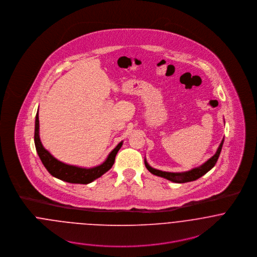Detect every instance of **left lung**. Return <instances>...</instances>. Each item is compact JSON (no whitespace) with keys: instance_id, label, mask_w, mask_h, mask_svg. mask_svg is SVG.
I'll list each match as a JSON object with an SVG mask.
<instances>
[{"instance_id":"left-lung-1","label":"left lung","mask_w":257,"mask_h":257,"mask_svg":"<svg viewBox=\"0 0 257 257\" xmlns=\"http://www.w3.org/2000/svg\"><path fill=\"white\" fill-rule=\"evenodd\" d=\"M222 145H223V139H222V141H221V143H220V145L219 146V148H218V150H217V152L215 153L214 156H212L208 161H206L201 166L193 168V169H191L189 171H186V172H176V173H174V172L161 171V170L152 168L147 163L146 159H145V164H146L147 170L150 173H152L153 175L159 176V177H163V178H165V179H167L169 181H172V182H175V183H186V182L195 181V180L199 179L200 177H202L203 175H205L207 172H209L216 165V163H217V161L219 159V156H220Z\"/></svg>"}]
</instances>
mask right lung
Listing matches in <instances>:
<instances>
[{
  "mask_svg": "<svg viewBox=\"0 0 257 257\" xmlns=\"http://www.w3.org/2000/svg\"><path fill=\"white\" fill-rule=\"evenodd\" d=\"M35 145L37 148V154L46 168V170L55 178H58L62 181L73 184H89L101 177L107 171H109L114 163V158L122 146V142H120L116 147H114L107 159L100 165L92 167V168H83L74 165H69L63 163L53 157L48 150H46L39 139V119H38V110L36 115V126H35Z\"/></svg>",
  "mask_w": 257,
  "mask_h": 257,
  "instance_id": "right-lung-1",
  "label": "right lung"
}]
</instances>
